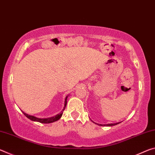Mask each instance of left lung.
<instances>
[{"mask_svg": "<svg viewBox=\"0 0 155 155\" xmlns=\"http://www.w3.org/2000/svg\"><path fill=\"white\" fill-rule=\"evenodd\" d=\"M91 121H92V120H91ZM93 122H94V121H92ZM95 123V122H94ZM120 122H117V123H114V124H98V123H95V124H98V125H99V126H103V127H112V126H115V125H117V124H120Z\"/></svg>", "mask_w": 155, "mask_h": 155, "instance_id": "1", "label": "left lung"}]
</instances>
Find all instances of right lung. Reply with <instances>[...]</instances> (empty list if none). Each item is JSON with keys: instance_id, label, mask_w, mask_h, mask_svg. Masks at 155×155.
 I'll use <instances>...</instances> for the list:
<instances>
[{"instance_id": "1", "label": "right lung", "mask_w": 155, "mask_h": 155, "mask_svg": "<svg viewBox=\"0 0 155 155\" xmlns=\"http://www.w3.org/2000/svg\"><path fill=\"white\" fill-rule=\"evenodd\" d=\"M70 95H68V96H66V97H65V102H64V108H63L62 111L60 112L59 114L54 115V116H53V117H47V118H39V117L33 116V115H28V114H26V113L23 112V111H22V113L24 114V115H25L26 117H28V119L32 120V121H34V122H40V123H43V124H49V123L56 122V121H57V120H59L60 118H61V117L62 116L63 113H64V109H65V107H66V104H67V101H68L67 98Z\"/></svg>"}]
</instances>
